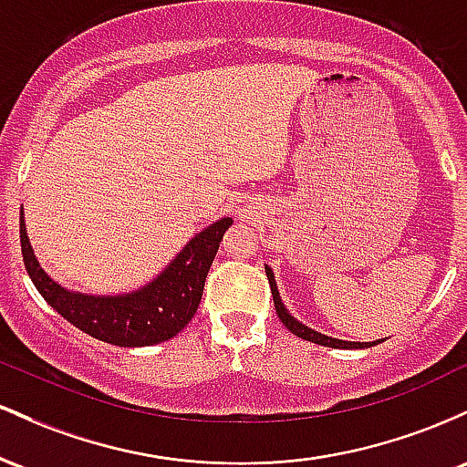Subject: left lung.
I'll use <instances>...</instances> for the list:
<instances>
[{
    "mask_svg": "<svg viewBox=\"0 0 467 467\" xmlns=\"http://www.w3.org/2000/svg\"><path fill=\"white\" fill-rule=\"evenodd\" d=\"M266 277H269V285H271V296H274V304H275V313L277 317H280V322L285 324L286 328L293 335H297V337L306 339V342H313V344H322V347H331V348H364V347H370L368 342H344V339H335V337H328V335H322L317 331H313V328L304 327V324L297 322L296 317L291 316L289 311L285 308V304L280 300V293H277V286H275V280H274V271L266 266Z\"/></svg>",
    "mask_w": 467,
    "mask_h": 467,
    "instance_id": "left-lung-1",
    "label": "left lung"
}]
</instances>
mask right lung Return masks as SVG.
I'll return each instance as SVG.
<instances>
[{"label":"right lung","mask_w":467,"mask_h":467,"mask_svg":"<svg viewBox=\"0 0 467 467\" xmlns=\"http://www.w3.org/2000/svg\"><path fill=\"white\" fill-rule=\"evenodd\" d=\"M232 223V218L213 223L198 234L151 285L117 297L72 293L50 280L30 249L24 213L19 216V243L30 280L61 317L114 347H151L174 337L196 316L209 266Z\"/></svg>","instance_id":"obj_1"}]
</instances>
